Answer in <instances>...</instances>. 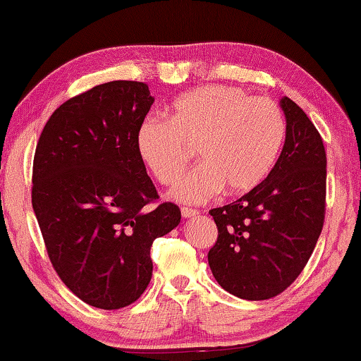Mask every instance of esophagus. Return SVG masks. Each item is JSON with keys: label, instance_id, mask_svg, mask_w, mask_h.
I'll list each match as a JSON object with an SVG mask.
<instances>
[{"label": "esophagus", "instance_id": "34e87169", "mask_svg": "<svg viewBox=\"0 0 361 361\" xmlns=\"http://www.w3.org/2000/svg\"><path fill=\"white\" fill-rule=\"evenodd\" d=\"M180 214H182V216H184V219H192V216L199 215V212H197L195 209H189V207H184V209L180 210Z\"/></svg>", "mask_w": 361, "mask_h": 361}]
</instances>
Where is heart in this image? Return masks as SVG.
<instances>
[{
	"mask_svg": "<svg viewBox=\"0 0 361 361\" xmlns=\"http://www.w3.org/2000/svg\"><path fill=\"white\" fill-rule=\"evenodd\" d=\"M286 136L278 103L230 85L197 87L177 97L171 120L141 123L136 146L161 184L172 185L192 159L200 166L177 182L171 195L184 204H204L226 189L236 195L255 189L269 174Z\"/></svg>",
	"mask_w": 361,
	"mask_h": 361,
	"instance_id": "b5f03b06",
	"label": "heart"
}]
</instances>
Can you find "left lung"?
<instances>
[{
  "instance_id": "1",
  "label": "left lung",
  "mask_w": 361,
  "mask_h": 361,
  "mask_svg": "<svg viewBox=\"0 0 361 361\" xmlns=\"http://www.w3.org/2000/svg\"><path fill=\"white\" fill-rule=\"evenodd\" d=\"M283 151L268 177L228 205L212 209L219 236L209 251L216 283L246 300H264L294 283L317 245L325 219L327 156L309 116L281 100Z\"/></svg>"
}]
</instances>
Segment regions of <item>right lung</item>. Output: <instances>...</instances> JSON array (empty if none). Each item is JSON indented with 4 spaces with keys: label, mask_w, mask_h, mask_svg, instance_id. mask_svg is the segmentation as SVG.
Segmentation results:
<instances>
[{
    "label": "right lung",
    "mask_w": 361,
    "mask_h": 361,
    "mask_svg": "<svg viewBox=\"0 0 361 361\" xmlns=\"http://www.w3.org/2000/svg\"><path fill=\"white\" fill-rule=\"evenodd\" d=\"M154 98L142 82L102 83L62 103L44 126L32 166V209L62 283L93 307L141 298L152 241L179 207L159 199L136 146Z\"/></svg>",
    "instance_id": "right-lung-1"
}]
</instances>
